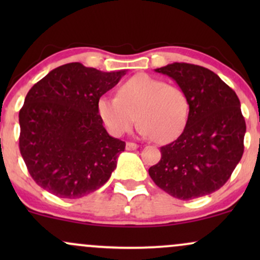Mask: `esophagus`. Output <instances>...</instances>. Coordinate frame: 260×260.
<instances>
[{
	"label": "esophagus",
	"instance_id": "1",
	"mask_svg": "<svg viewBox=\"0 0 260 260\" xmlns=\"http://www.w3.org/2000/svg\"><path fill=\"white\" fill-rule=\"evenodd\" d=\"M126 149L127 150H136V149H138V144H136V143H132V142H127Z\"/></svg>",
	"mask_w": 260,
	"mask_h": 260
}]
</instances>
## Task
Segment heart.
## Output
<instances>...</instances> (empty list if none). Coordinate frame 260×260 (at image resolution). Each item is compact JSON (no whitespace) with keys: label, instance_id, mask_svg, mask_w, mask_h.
Masks as SVG:
<instances>
[{"label":"heart","instance_id":"obj_1","mask_svg":"<svg viewBox=\"0 0 260 260\" xmlns=\"http://www.w3.org/2000/svg\"><path fill=\"white\" fill-rule=\"evenodd\" d=\"M98 113L113 136L131 131L138 116L142 136L154 137L157 143H169L186 128L189 104L178 86L138 73L122 83L117 96H101Z\"/></svg>","mask_w":260,"mask_h":260}]
</instances>
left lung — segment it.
<instances>
[{
	"label": "left lung",
	"mask_w": 260,
	"mask_h": 260,
	"mask_svg": "<svg viewBox=\"0 0 260 260\" xmlns=\"http://www.w3.org/2000/svg\"><path fill=\"white\" fill-rule=\"evenodd\" d=\"M186 94L189 113L177 139L161 147V159L149 169L157 187L182 201L220 189L243 155L246 122L236 92L202 66L175 63L156 68Z\"/></svg>",
	"instance_id": "left-lung-1"
}]
</instances>
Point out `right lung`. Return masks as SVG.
I'll use <instances>...</instances> for the list:
<instances>
[{"label":"right lung","mask_w":260,"mask_h":260,"mask_svg":"<svg viewBox=\"0 0 260 260\" xmlns=\"http://www.w3.org/2000/svg\"><path fill=\"white\" fill-rule=\"evenodd\" d=\"M126 72L73 62L52 70L28 91L19 111V150L41 188L76 199L109 181L126 143L106 132L98 100Z\"/></svg>","instance_id":"1"}]
</instances>
